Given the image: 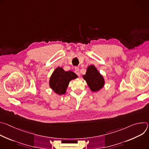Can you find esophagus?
Returning <instances> with one entry per match:
<instances>
[{"label": "esophagus", "mask_w": 149, "mask_h": 149, "mask_svg": "<svg viewBox=\"0 0 149 149\" xmlns=\"http://www.w3.org/2000/svg\"><path fill=\"white\" fill-rule=\"evenodd\" d=\"M75 74L78 75V76H80V73H79V70L78 67H75Z\"/></svg>", "instance_id": "34e87169"}]
</instances>
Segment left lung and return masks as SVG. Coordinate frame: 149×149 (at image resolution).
<instances>
[{
	"instance_id": "obj_1",
	"label": "left lung",
	"mask_w": 149,
	"mask_h": 149,
	"mask_svg": "<svg viewBox=\"0 0 149 149\" xmlns=\"http://www.w3.org/2000/svg\"><path fill=\"white\" fill-rule=\"evenodd\" d=\"M86 81L90 90L93 92L100 90L104 86V79L98 71L95 66L91 65L88 67L86 74L82 76Z\"/></svg>"
}]
</instances>
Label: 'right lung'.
<instances>
[{
	"label": "right lung",
	"instance_id": "add662e5",
	"mask_svg": "<svg viewBox=\"0 0 149 149\" xmlns=\"http://www.w3.org/2000/svg\"><path fill=\"white\" fill-rule=\"evenodd\" d=\"M78 76L72 71H65L62 68H56L49 79V86L57 94L62 95L66 93L70 82Z\"/></svg>",
	"mask_w": 149,
	"mask_h": 149
}]
</instances>
